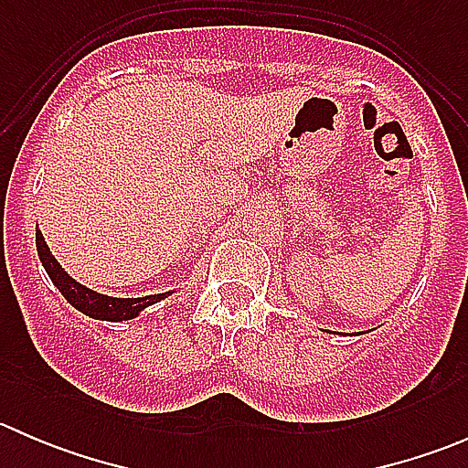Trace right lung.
<instances>
[{"label":"right lung","mask_w":468,"mask_h":468,"mask_svg":"<svg viewBox=\"0 0 468 468\" xmlns=\"http://www.w3.org/2000/svg\"><path fill=\"white\" fill-rule=\"evenodd\" d=\"M36 249L37 258H40L42 267H45L51 282L58 287V292L68 299V303L72 305V308H77L79 313H83L90 319H99V322H131V319L140 317L143 310L149 308V305L158 303V301L167 299V296L172 294V292H163V294L138 296V299H117V296L99 294V292L90 290V287L74 281V278L60 267V262L51 256L49 247H47L40 230H37L36 235Z\"/></svg>","instance_id":"obj_1"}]
</instances>
